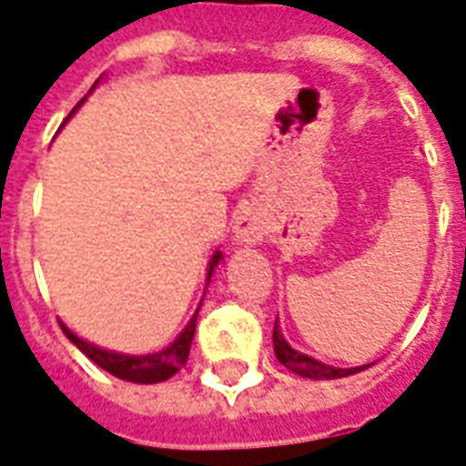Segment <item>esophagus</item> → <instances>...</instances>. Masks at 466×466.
<instances>
[{
	"mask_svg": "<svg viewBox=\"0 0 466 466\" xmlns=\"http://www.w3.org/2000/svg\"><path fill=\"white\" fill-rule=\"evenodd\" d=\"M266 228H263V223L256 218V216H240L236 220V240L238 243H246V246H256L258 240L263 238Z\"/></svg>",
	"mask_w": 466,
	"mask_h": 466,
	"instance_id": "esophagus-1",
	"label": "esophagus"
}]
</instances>
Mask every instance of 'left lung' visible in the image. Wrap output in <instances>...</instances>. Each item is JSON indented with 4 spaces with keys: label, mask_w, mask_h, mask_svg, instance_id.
I'll list each match as a JSON object with an SVG mask.
<instances>
[{
    "label": "left lung",
    "mask_w": 466,
    "mask_h": 466,
    "mask_svg": "<svg viewBox=\"0 0 466 466\" xmlns=\"http://www.w3.org/2000/svg\"><path fill=\"white\" fill-rule=\"evenodd\" d=\"M273 350H275V358L280 365H285L288 370H293L295 375L300 377H310V380H335V377H348L355 375V372H362V370H368L370 365H360V368H332V365H325L320 360L310 358V355H305V352H298L288 345V340L283 338V332H280V325L275 320L273 328Z\"/></svg>",
    "instance_id": "8db88e82"
}]
</instances>
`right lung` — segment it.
<instances>
[{"mask_svg": "<svg viewBox=\"0 0 466 466\" xmlns=\"http://www.w3.org/2000/svg\"><path fill=\"white\" fill-rule=\"evenodd\" d=\"M76 108H74V111H76ZM74 111H71V114H74ZM220 258H223L220 250H216V253L210 256L208 280L210 275H213V270H216V266L220 263ZM198 310L193 312V318L188 320V325L183 328L181 335H178L168 348L158 350V352H148V355H124V352L98 348L94 342L81 340L79 335H74L64 322H61V330H64V335H66V338H69V340L74 342L94 365H98L101 370H106L108 375L118 377V380H126V382H136V385H154V382H163V380L173 377L183 365H186L188 352H191L193 335H196V318H198Z\"/></svg>", "mask_w": 466, "mask_h": 466, "instance_id": "1", "label": "right lung"}]
</instances>
